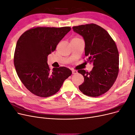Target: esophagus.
<instances>
[{
	"label": "esophagus",
	"instance_id": "1",
	"mask_svg": "<svg viewBox=\"0 0 135 135\" xmlns=\"http://www.w3.org/2000/svg\"><path fill=\"white\" fill-rule=\"evenodd\" d=\"M72 73H73V74H76L78 73V71L76 70H73Z\"/></svg>",
	"mask_w": 135,
	"mask_h": 135
}]
</instances>
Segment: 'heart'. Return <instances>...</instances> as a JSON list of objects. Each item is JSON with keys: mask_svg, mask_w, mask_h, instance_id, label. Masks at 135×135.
I'll return each mask as SVG.
<instances>
[{"mask_svg": "<svg viewBox=\"0 0 135 135\" xmlns=\"http://www.w3.org/2000/svg\"><path fill=\"white\" fill-rule=\"evenodd\" d=\"M75 39H78V38H74L73 40H75Z\"/></svg>", "mask_w": 135, "mask_h": 135, "instance_id": "obj_1", "label": "heart"}]
</instances>
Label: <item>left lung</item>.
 Returning <instances> with one entry per match:
<instances>
[{"instance_id":"left-lung-1","label":"left lung","mask_w":135,"mask_h":135,"mask_svg":"<svg viewBox=\"0 0 135 135\" xmlns=\"http://www.w3.org/2000/svg\"><path fill=\"white\" fill-rule=\"evenodd\" d=\"M73 29L83 37L87 62L94 65L90 73L78 70L84 78L79 90L90 97L99 96L109 90L117 77L119 54L116 45L108 32L95 24L73 26Z\"/></svg>"}]
</instances>
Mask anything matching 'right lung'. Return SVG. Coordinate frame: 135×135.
<instances>
[{
  "label": "right lung",
  "instance_id": "obj_1",
  "mask_svg": "<svg viewBox=\"0 0 135 135\" xmlns=\"http://www.w3.org/2000/svg\"><path fill=\"white\" fill-rule=\"evenodd\" d=\"M69 26L36 27L20 36L14 52L16 71L26 88L37 96L46 98L58 92L64 81L72 74L66 67L50 70L47 56L68 32Z\"/></svg>",
  "mask_w": 135,
  "mask_h": 135
}]
</instances>
